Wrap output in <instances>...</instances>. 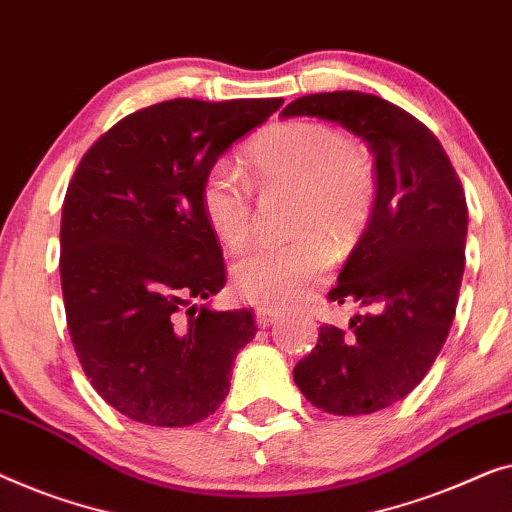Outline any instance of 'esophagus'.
Segmentation results:
<instances>
[{"label": "esophagus", "mask_w": 512, "mask_h": 512, "mask_svg": "<svg viewBox=\"0 0 512 512\" xmlns=\"http://www.w3.org/2000/svg\"><path fill=\"white\" fill-rule=\"evenodd\" d=\"M276 318H278V311H273V308H269V306H259L255 311V320H257L259 329L269 327Z\"/></svg>", "instance_id": "esophagus-1"}]
</instances>
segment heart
<instances>
[{"label":"heart","mask_w":512,"mask_h":512,"mask_svg":"<svg viewBox=\"0 0 512 512\" xmlns=\"http://www.w3.org/2000/svg\"><path fill=\"white\" fill-rule=\"evenodd\" d=\"M259 187L297 192L285 243H264L232 269L234 290L257 304L285 306L304 299L329 266V246L348 250L364 232L376 201L369 155L338 129L292 120L271 127L246 150ZM201 213L222 246L241 250L253 234V190L232 164L215 162L199 187Z\"/></svg>","instance_id":"1"}]
</instances>
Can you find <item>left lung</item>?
Returning <instances> with one entry per match:
<instances>
[{
  "mask_svg": "<svg viewBox=\"0 0 512 512\" xmlns=\"http://www.w3.org/2000/svg\"><path fill=\"white\" fill-rule=\"evenodd\" d=\"M341 125L373 153L376 201L345 259L331 301H355L350 331L320 327L294 366L301 394L331 415H369L422 383L441 352L464 276L469 211L441 141L399 106L366 92L294 99L280 118Z\"/></svg>",
  "mask_w": 512,
  "mask_h": 512,
  "instance_id": "8db88e82",
  "label": "left lung"
}]
</instances>
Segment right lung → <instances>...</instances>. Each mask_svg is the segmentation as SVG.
Here are the masks:
<instances>
[{"instance_id":"right-lung-1","label":"right lung","mask_w":512,"mask_h":512,"mask_svg":"<svg viewBox=\"0 0 512 512\" xmlns=\"http://www.w3.org/2000/svg\"><path fill=\"white\" fill-rule=\"evenodd\" d=\"M283 99H169L141 109L83 155L67 187L60 278L85 376L109 406L150 427H187L229 394L253 311H215L225 287L201 213L204 174Z\"/></svg>"}]
</instances>
